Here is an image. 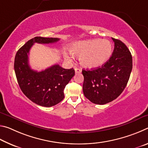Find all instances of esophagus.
Here are the masks:
<instances>
[{
    "label": "esophagus",
    "mask_w": 148,
    "mask_h": 148,
    "mask_svg": "<svg viewBox=\"0 0 148 148\" xmlns=\"http://www.w3.org/2000/svg\"><path fill=\"white\" fill-rule=\"evenodd\" d=\"M75 73L77 74V73H81L82 72V70L79 69H77V68H75Z\"/></svg>",
    "instance_id": "esophagus-1"
}]
</instances>
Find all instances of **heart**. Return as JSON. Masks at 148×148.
<instances>
[{
	"mask_svg": "<svg viewBox=\"0 0 148 148\" xmlns=\"http://www.w3.org/2000/svg\"><path fill=\"white\" fill-rule=\"evenodd\" d=\"M113 44L108 40L92 39L74 42L70 47L74 56H79L82 66L89 69L101 66L108 61L113 52ZM65 59L70 60L71 57L64 53Z\"/></svg>",
	"mask_w": 148,
	"mask_h": 148,
	"instance_id": "b5f03b06",
	"label": "heart"
}]
</instances>
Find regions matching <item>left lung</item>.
Returning a JSON list of instances; mask_svg holds the SVG:
<instances>
[{
	"instance_id": "1",
	"label": "left lung",
	"mask_w": 148,
	"mask_h": 148,
	"mask_svg": "<svg viewBox=\"0 0 148 148\" xmlns=\"http://www.w3.org/2000/svg\"><path fill=\"white\" fill-rule=\"evenodd\" d=\"M114 49L108 61L92 71L83 70V91L94 104H105L117 99L125 89L132 69L131 52L123 42L112 38Z\"/></svg>"
}]
</instances>
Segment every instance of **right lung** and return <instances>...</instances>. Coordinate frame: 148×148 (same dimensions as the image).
Returning <instances> with one entry per match:
<instances>
[{
	"label": "right lung",
	"mask_w": 148,
	"mask_h": 148,
	"mask_svg": "<svg viewBox=\"0 0 148 148\" xmlns=\"http://www.w3.org/2000/svg\"><path fill=\"white\" fill-rule=\"evenodd\" d=\"M58 38L36 36L26 42L17 51L14 61V71L20 89L24 95L35 104L51 107L64 99V89L74 76L72 69H65L54 64L44 71L37 72L29 64V53L34 43L52 44Z\"/></svg>",
	"instance_id": "add662e5"
}]
</instances>
